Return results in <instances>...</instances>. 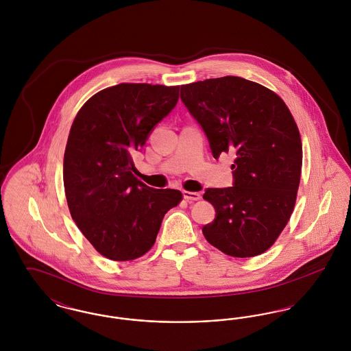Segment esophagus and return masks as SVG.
<instances>
[{
    "instance_id": "1",
    "label": "esophagus",
    "mask_w": 351,
    "mask_h": 351,
    "mask_svg": "<svg viewBox=\"0 0 351 351\" xmlns=\"http://www.w3.org/2000/svg\"><path fill=\"white\" fill-rule=\"evenodd\" d=\"M184 199L188 201H197L200 200L201 195L199 192H189V191H184Z\"/></svg>"
}]
</instances>
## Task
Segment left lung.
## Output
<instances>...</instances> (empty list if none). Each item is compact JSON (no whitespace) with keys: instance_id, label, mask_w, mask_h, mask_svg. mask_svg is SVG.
<instances>
[{"instance_id":"8db88e82","label":"left lung","mask_w":351,"mask_h":351,"mask_svg":"<svg viewBox=\"0 0 351 351\" xmlns=\"http://www.w3.org/2000/svg\"><path fill=\"white\" fill-rule=\"evenodd\" d=\"M180 97L213 156H235L233 186L208 188L202 196L216 209L204 237L234 258L267 251L289 221L300 184V133L288 106L271 89L237 76L185 84Z\"/></svg>"}]
</instances>
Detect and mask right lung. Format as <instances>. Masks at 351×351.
<instances>
[{
    "label": "right lung",
    "instance_id": "obj_1",
    "mask_svg": "<svg viewBox=\"0 0 351 351\" xmlns=\"http://www.w3.org/2000/svg\"><path fill=\"white\" fill-rule=\"evenodd\" d=\"M179 85L122 83L97 92L76 114L64 151L63 180L69 213L90 245L126 262L155 243L178 189H155L135 178V151L175 108Z\"/></svg>",
    "mask_w": 351,
    "mask_h": 351
}]
</instances>
